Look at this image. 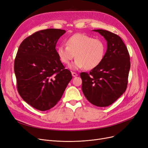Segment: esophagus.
Masks as SVG:
<instances>
[{
  "instance_id": "esophagus-1",
  "label": "esophagus",
  "mask_w": 148,
  "mask_h": 148,
  "mask_svg": "<svg viewBox=\"0 0 148 148\" xmlns=\"http://www.w3.org/2000/svg\"><path fill=\"white\" fill-rule=\"evenodd\" d=\"M72 73V75L73 76V77H77V75H78V74H77L76 73H75V72H72L71 73Z\"/></svg>"
}]
</instances>
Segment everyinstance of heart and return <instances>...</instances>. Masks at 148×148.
Masks as SVG:
<instances>
[{"label":"heart","mask_w":148,"mask_h":148,"mask_svg":"<svg viewBox=\"0 0 148 148\" xmlns=\"http://www.w3.org/2000/svg\"><path fill=\"white\" fill-rule=\"evenodd\" d=\"M66 45L59 46L57 53L64 64H69L75 57L74 63L69 65L72 69L84 67L88 70L94 69L101 63L105 56L106 47L104 41L83 34L70 36Z\"/></svg>","instance_id":"1"}]
</instances>
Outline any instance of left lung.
Returning <instances> with one entry per match:
<instances>
[{
    "instance_id": "obj_1",
    "label": "left lung",
    "mask_w": 148,
    "mask_h": 148,
    "mask_svg": "<svg viewBox=\"0 0 148 148\" xmlns=\"http://www.w3.org/2000/svg\"><path fill=\"white\" fill-rule=\"evenodd\" d=\"M107 41L104 58L89 73H81L82 91L89 101L98 107H107L126 90L130 69V54L120 36L108 30H94Z\"/></svg>"
}]
</instances>
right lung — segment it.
I'll list each match as a JSON object with an SVG mask.
<instances>
[{"instance_id":"add662e5","label":"right lung","mask_w":148,"mask_h":148,"mask_svg":"<svg viewBox=\"0 0 148 148\" xmlns=\"http://www.w3.org/2000/svg\"><path fill=\"white\" fill-rule=\"evenodd\" d=\"M66 31L47 29L27 37L14 60L17 90L23 99L40 111L55 106L72 79L58 56L56 45Z\"/></svg>"}]
</instances>
